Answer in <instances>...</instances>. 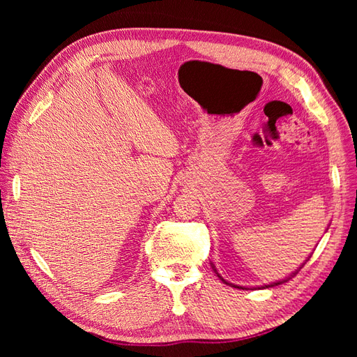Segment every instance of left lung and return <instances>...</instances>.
Listing matches in <instances>:
<instances>
[{"instance_id":"obj_1","label":"left lung","mask_w":357,"mask_h":357,"mask_svg":"<svg viewBox=\"0 0 357 357\" xmlns=\"http://www.w3.org/2000/svg\"><path fill=\"white\" fill-rule=\"evenodd\" d=\"M311 257V255L305 259V262L304 264H302L298 269H296V271H294V273H291L289 277H286V278H283V280H278V282H274V283H269V284H264V286H261V287H257V289H268V287H274V286H278V284H283V283H286V282H289V280L291 278V277H295L296 274H298V271H299V269L302 268V266H304L305 264H307V261H308V259ZM211 268L214 269V273L215 274H218V277L222 280V282L225 283V284H229V286H232V287H236V289H243V290H248V287H245V286H238V284H232V283H229V282H226V280L218 273V269H215V266H214V264H211ZM253 289H256V287H253Z\"/></svg>"}]
</instances>
